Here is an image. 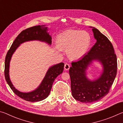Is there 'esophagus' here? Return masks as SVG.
I'll use <instances>...</instances> for the list:
<instances>
[{"label": "esophagus", "mask_w": 123, "mask_h": 123, "mask_svg": "<svg viewBox=\"0 0 123 123\" xmlns=\"http://www.w3.org/2000/svg\"><path fill=\"white\" fill-rule=\"evenodd\" d=\"M64 69L66 70H69V68H70V65H69V64L67 63L64 64Z\"/></svg>", "instance_id": "obj_1"}]
</instances>
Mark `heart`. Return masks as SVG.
<instances>
[{
	"mask_svg": "<svg viewBox=\"0 0 123 123\" xmlns=\"http://www.w3.org/2000/svg\"><path fill=\"white\" fill-rule=\"evenodd\" d=\"M91 43V37L85 31L69 30L57 37V47L66 50L68 56L72 60H78L84 56Z\"/></svg>",
	"mask_w": 123,
	"mask_h": 123,
	"instance_id": "1",
	"label": "heart"
}]
</instances>
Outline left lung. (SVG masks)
<instances>
[{"label":"left lung","mask_w":123,"mask_h":123,"mask_svg":"<svg viewBox=\"0 0 123 123\" xmlns=\"http://www.w3.org/2000/svg\"><path fill=\"white\" fill-rule=\"evenodd\" d=\"M92 30L97 42L81 59L72 62L69 70L73 97L85 103L98 101L106 96L117 71V56L111 42L97 29L93 28ZM94 60L102 64L103 71L98 79L91 81L87 79L86 71Z\"/></svg>","instance_id":"1"}]
</instances>
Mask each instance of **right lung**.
Listing matches in <instances>:
<instances>
[{
  "label": "right lung",
  "instance_id": "right-lung-1",
  "mask_svg": "<svg viewBox=\"0 0 123 123\" xmlns=\"http://www.w3.org/2000/svg\"><path fill=\"white\" fill-rule=\"evenodd\" d=\"M47 27H44V25L35 26L23 30L16 37L6 56L4 70L5 80L14 94L26 101L36 102L47 98L50 92L55 79L63 72L64 64L62 62L51 67L47 71L44 78L38 88L34 91L28 93L20 92L16 89L10 79L9 74L10 62L12 54L14 53L16 49L19 46L20 44L25 42L33 40L45 42L50 45L51 37L47 32Z\"/></svg>",
  "mask_w": 123,
  "mask_h": 123
}]
</instances>
